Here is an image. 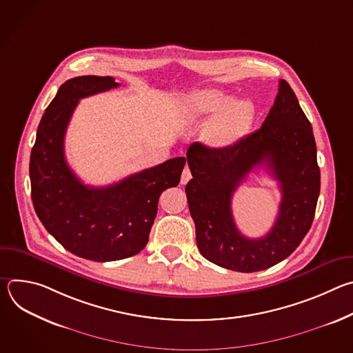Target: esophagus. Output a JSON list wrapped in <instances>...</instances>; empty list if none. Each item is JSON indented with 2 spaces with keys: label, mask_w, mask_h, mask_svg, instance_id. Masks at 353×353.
I'll use <instances>...</instances> for the list:
<instances>
[{
  "label": "esophagus",
  "mask_w": 353,
  "mask_h": 353,
  "mask_svg": "<svg viewBox=\"0 0 353 353\" xmlns=\"http://www.w3.org/2000/svg\"><path fill=\"white\" fill-rule=\"evenodd\" d=\"M190 179H191V172L188 168H184V170L181 173V180H180L181 184H187L190 181Z\"/></svg>",
  "instance_id": "1"
}]
</instances>
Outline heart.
Segmentation results:
<instances>
[{"instance_id":"b5f03b06","label":"heart","mask_w":353,"mask_h":353,"mask_svg":"<svg viewBox=\"0 0 353 353\" xmlns=\"http://www.w3.org/2000/svg\"><path fill=\"white\" fill-rule=\"evenodd\" d=\"M194 117L215 119L207 128V139L215 148H228L239 142L254 121L256 106L248 99L233 100L228 92L215 88L195 90L188 97Z\"/></svg>"}]
</instances>
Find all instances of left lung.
<instances>
[{
    "label": "left lung",
    "instance_id": "left-lung-1",
    "mask_svg": "<svg viewBox=\"0 0 353 353\" xmlns=\"http://www.w3.org/2000/svg\"><path fill=\"white\" fill-rule=\"evenodd\" d=\"M192 179L185 185L199 253L232 271L257 272L289 257L314 219L320 168L312 124L285 79L261 128L228 148L194 142L187 150ZM265 164L280 181L283 199L272 230L248 239L231 214V196L246 174Z\"/></svg>",
    "mask_w": 353,
    "mask_h": 353
}]
</instances>
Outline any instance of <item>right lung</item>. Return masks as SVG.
I'll return each mask as SVG.
<instances>
[{
	"instance_id": "right-lung-1",
	"label": "right lung",
	"mask_w": 353,
	"mask_h": 353,
	"mask_svg": "<svg viewBox=\"0 0 353 353\" xmlns=\"http://www.w3.org/2000/svg\"><path fill=\"white\" fill-rule=\"evenodd\" d=\"M119 85L96 75L64 82L40 120L29 165L33 207L43 226L72 254L97 263L128 259L146 245L159 196L180 183L185 165V158H173L99 188L75 176L64 138L79 99Z\"/></svg>"
}]
</instances>
